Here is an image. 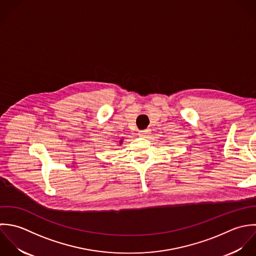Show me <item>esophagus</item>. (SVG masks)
I'll list each match as a JSON object with an SVG mask.
<instances>
[{
    "label": "esophagus",
    "mask_w": 256,
    "mask_h": 256,
    "mask_svg": "<svg viewBox=\"0 0 256 256\" xmlns=\"http://www.w3.org/2000/svg\"><path fill=\"white\" fill-rule=\"evenodd\" d=\"M150 130H140L138 134H140V138H146L150 136Z\"/></svg>",
    "instance_id": "esophagus-1"
}]
</instances>
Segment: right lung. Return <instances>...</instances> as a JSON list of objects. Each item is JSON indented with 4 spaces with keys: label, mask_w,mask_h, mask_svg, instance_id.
Returning a JSON list of instances; mask_svg holds the SVG:
<instances>
[{
    "label": "right lung",
    "mask_w": 256,
    "mask_h": 256,
    "mask_svg": "<svg viewBox=\"0 0 256 256\" xmlns=\"http://www.w3.org/2000/svg\"><path fill=\"white\" fill-rule=\"evenodd\" d=\"M122 142H124V140H120L118 142V144H120H120H122Z\"/></svg>",
    "instance_id": "1"
}]
</instances>
